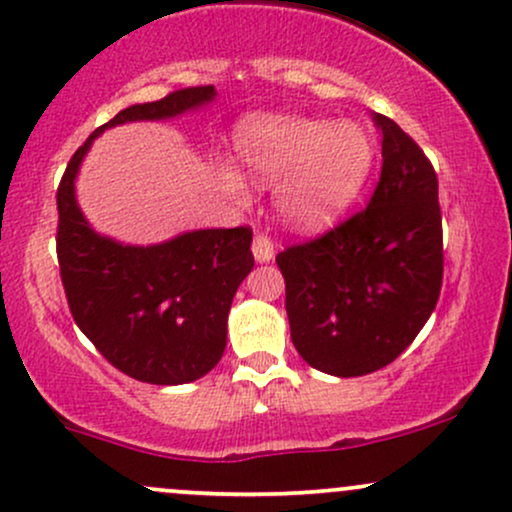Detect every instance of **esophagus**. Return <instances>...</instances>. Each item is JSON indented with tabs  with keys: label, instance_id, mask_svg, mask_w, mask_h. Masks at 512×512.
<instances>
[{
	"label": "esophagus",
	"instance_id": "esophagus-1",
	"mask_svg": "<svg viewBox=\"0 0 512 512\" xmlns=\"http://www.w3.org/2000/svg\"><path fill=\"white\" fill-rule=\"evenodd\" d=\"M252 255H255L257 262H272L274 260L272 238L264 236V233H257L255 240H252Z\"/></svg>",
	"mask_w": 512,
	"mask_h": 512
}]
</instances>
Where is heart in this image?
<instances>
[{"instance_id":"b5f03b06","label":"heart","mask_w":512,"mask_h":512,"mask_svg":"<svg viewBox=\"0 0 512 512\" xmlns=\"http://www.w3.org/2000/svg\"><path fill=\"white\" fill-rule=\"evenodd\" d=\"M236 150L257 183H276V209L300 231H315L346 209L372 166V143L357 123L264 116L245 123ZM221 188L248 197L233 166L219 169Z\"/></svg>"}]
</instances>
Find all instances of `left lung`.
<instances>
[{"label":"left lung","instance_id":"obj_1","mask_svg":"<svg viewBox=\"0 0 512 512\" xmlns=\"http://www.w3.org/2000/svg\"><path fill=\"white\" fill-rule=\"evenodd\" d=\"M381 131V176L362 212L276 255L293 346L310 367L362 377L391 365L434 312L443 279L439 181L396 121Z\"/></svg>","mask_w":512,"mask_h":512}]
</instances>
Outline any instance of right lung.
I'll list each match as a JSON object with an SVG mask.
<instances>
[{
  "label": "right lung",
  "instance_id": "1",
  "mask_svg": "<svg viewBox=\"0 0 512 512\" xmlns=\"http://www.w3.org/2000/svg\"><path fill=\"white\" fill-rule=\"evenodd\" d=\"M214 97V85H200L121 109L78 147L57 190V257L71 315L107 362L145 384H188L217 367L233 295L255 264L252 231L200 229L157 245L119 243L83 217L76 176L107 128L174 119Z\"/></svg>",
  "mask_w": 512,
  "mask_h": 512
}]
</instances>
